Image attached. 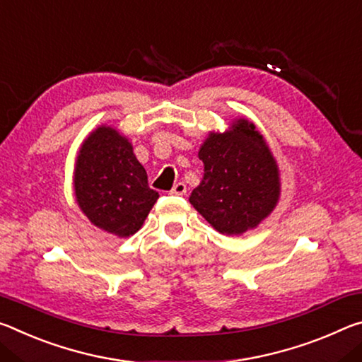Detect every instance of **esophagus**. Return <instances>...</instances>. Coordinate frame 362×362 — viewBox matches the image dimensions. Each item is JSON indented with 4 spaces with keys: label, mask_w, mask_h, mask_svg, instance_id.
I'll use <instances>...</instances> for the list:
<instances>
[{
    "label": "esophagus",
    "mask_w": 362,
    "mask_h": 362,
    "mask_svg": "<svg viewBox=\"0 0 362 362\" xmlns=\"http://www.w3.org/2000/svg\"><path fill=\"white\" fill-rule=\"evenodd\" d=\"M186 192H187V187L185 182H176L173 189L170 191V194H173V195H185Z\"/></svg>",
    "instance_id": "esophagus-1"
}]
</instances>
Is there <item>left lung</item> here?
Returning <instances> with one entry per match:
<instances>
[{
  "mask_svg": "<svg viewBox=\"0 0 362 362\" xmlns=\"http://www.w3.org/2000/svg\"><path fill=\"white\" fill-rule=\"evenodd\" d=\"M204 177L189 202L224 235H240L268 218L281 199L279 167L268 142L240 117L210 132L199 149Z\"/></svg>",
  "mask_w": 362,
  "mask_h": 362,
  "instance_id": "left-lung-1",
  "label": "left lung"
}]
</instances>
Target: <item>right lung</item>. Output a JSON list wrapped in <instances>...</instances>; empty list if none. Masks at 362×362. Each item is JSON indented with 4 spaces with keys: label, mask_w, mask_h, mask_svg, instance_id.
Masks as SVG:
<instances>
[{
    "label": "right lung",
    "mask_w": 362,
    "mask_h": 362,
    "mask_svg": "<svg viewBox=\"0 0 362 362\" xmlns=\"http://www.w3.org/2000/svg\"><path fill=\"white\" fill-rule=\"evenodd\" d=\"M74 194L94 226L117 237L138 233L157 202L133 144L117 128L99 125L81 142L74 168Z\"/></svg>",
    "instance_id": "obj_1"
}]
</instances>
